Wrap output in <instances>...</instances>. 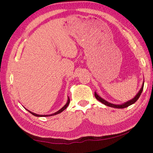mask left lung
Here are the masks:
<instances>
[{"mask_svg": "<svg viewBox=\"0 0 153 153\" xmlns=\"http://www.w3.org/2000/svg\"><path fill=\"white\" fill-rule=\"evenodd\" d=\"M144 82V81L143 82V84H142V86L141 89L140 90V91L138 92V94H137L136 95V97H134V98H132V99H131V100H129V101L126 102H125V103H123V104H121V105H115V104H112V103L108 102H107V101H106L105 100L103 99V98H102L100 97H99V96H98V95L97 94V92H94V97H95V98H97V99L98 100H99V101L101 102L102 103V104L107 105V106H108V107H113V108H126V107H129V105L134 104V102H136L137 101V100H138V99L139 97H140V94H142V90H143Z\"/></svg>", "mask_w": 153, "mask_h": 153, "instance_id": "1", "label": "left lung"}]
</instances>
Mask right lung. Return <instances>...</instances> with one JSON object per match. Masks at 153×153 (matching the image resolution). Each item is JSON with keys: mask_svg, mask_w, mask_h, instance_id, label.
<instances>
[{"mask_svg": "<svg viewBox=\"0 0 153 153\" xmlns=\"http://www.w3.org/2000/svg\"><path fill=\"white\" fill-rule=\"evenodd\" d=\"M69 102H70V99H69V98L68 97V100H67V103L65 105V106L63 107H62L60 110H59L58 111H56V113H53V114H51V115H38V114H36V113H33V112H31V111H28L27 109V111H29V112L30 113H32L33 115H34V116H36V117H48V116H52V115H57V114H59V113H61L62 111H63L65 109V108L68 107V105H69Z\"/></svg>", "mask_w": 153, "mask_h": 153, "instance_id": "add662e5", "label": "right lung"}]
</instances>
